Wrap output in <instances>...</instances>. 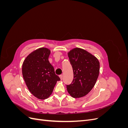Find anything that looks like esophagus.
I'll return each mask as SVG.
<instances>
[{
    "mask_svg": "<svg viewBox=\"0 0 128 128\" xmlns=\"http://www.w3.org/2000/svg\"><path fill=\"white\" fill-rule=\"evenodd\" d=\"M59 76H60V78L61 80H62V79H63V75H60Z\"/></svg>",
    "mask_w": 128,
    "mask_h": 128,
    "instance_id": "1",
    "label": "esophagus"
}]
</instances>
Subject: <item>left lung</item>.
Here are the masks:
<instances>
[{"label":"left lung","mask_w":128,"mask_h":128,"mask_svg":"<svg viewBox=\"0 0 128 128\" xmlns=\"http://www.w3.org/2000/svg\"><path fill=\"white\" fill-rule=\"evenodd\" d=\"M68 56L74 78L70 84L66 85L67 91L73 98L82 97L94 86L99 74V62L94 56L80 48L72 49Z\"/></svg>","instance_id":"obj_1"}]
</instances>
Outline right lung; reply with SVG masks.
Segmentation results:
<instances>
[{
  "mask_svg": "<svg viewBox=\"0 0 128 128\" xmlns=\"http://www.w3.org/2000/svg\"><path fill=\"white\" fill-rule=\"evenodd\" d=\"M50 53L47 48H38L26 58L22 65L23 77L29 90L42 100L49 97L60 80L48 61Z\"/></svg>",
  "mask_w": 128,
  "mask_h": 128,
  "instance_id": "right-lung-1",
  "label": "right lung"
}]
</instances>
